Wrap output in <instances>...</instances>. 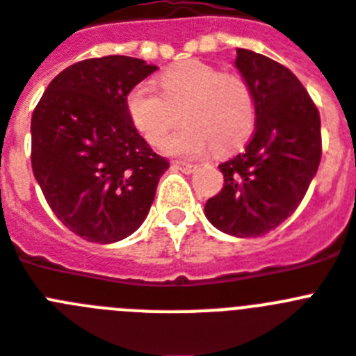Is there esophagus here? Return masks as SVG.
Here are the masks:
<instances>
[{
    "mask_svg": "<svg viewBox=\"0 0 356 356\" xmlns=\"http://www.w3.org/2000/svg\"><path fill=\"white\" fill-rule=\"evenodd\" d=\"M173 168L181 170L184 173H193L197 170V166L192 163H184V161H173Z\"/></svg>",
    "mask_w": 356,
    "mask_h": 356,
    "instance_id": "1",
    "label": "esophagus"
}]
</instances>
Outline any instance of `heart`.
Segmentation results:
<instances>
[{
  "mask_svg": "<svg viewBox=\"0 0 356 356\" xmlns=\"http://www.w3.org/2000/svg\"><path fill=\"white\" fill-rule=\"evenodd\" d=\"M159 92L137 83L127 94V113L150 145H161L179 121L184 124L164 143L172 155L197 157L213 146L228 154L246 141L255 122L253 94L243 77L213 65L184 61L159 76Z\"/></svg>",
  "mask_w": 356,
  "mask_h": 356,
  "instance_id": "b5f03b06",
  "label": "heart"
}]
</instances>
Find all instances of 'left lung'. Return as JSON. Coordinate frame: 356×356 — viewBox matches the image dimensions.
I'll return each instance as SVG.
<instances>
[{"label": "left lung", "mask_w": 356, "mask_h": 356, "mask_svg": "<svg viewBox=\"0 0 356 356\" xmlns=\"http://www.w3.org/2000/svg\"><path fill=\"white\" fill-rule=\"evenodd\" d=\"M235 67L255 101V132L243 154L219 164L224 186L204 213L235 237H259L302 202L322 157L321 115L293 72L262 54L237 49Z\"/></svg>", "instance_id": "8db88e82"}]
</instances>
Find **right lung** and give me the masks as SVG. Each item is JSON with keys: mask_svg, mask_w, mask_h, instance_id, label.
<instances>
[{"mask_svg": "<svg viewBox=\"0 0 356 356\" xmlns=\"http://www.w3.org/2000/svg\"><path fill=\"white\" fill-rule=\"evenodd\" d=\"M155 70L128 56L74 63L32 113L35 181L56 217L88 243L134 234L170 166L139 136L124 104L128 90Z\"/></svg>", "mask_w": 356, "mask_h": 356, "instance_id": "obj_1", "label": "right lung"}]
</instances>
